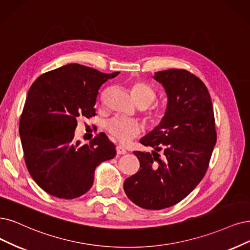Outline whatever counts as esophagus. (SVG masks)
<instances>
[{"instance_id": "34e87169", "label": "esophagus", "mask_w": 250, "mask_h": 250, "mask_svg": "<svg viewBox=\"0 0 250 250\" xmlns=\"http://www.w3.org/2000/svg\"><path fill=\"white\" fill-rule=\"evenodd\" d=\"M116 153L117 154H125L126 150L124 148L122 145H117L116 146Z\"/></svg>"}]
</instances>
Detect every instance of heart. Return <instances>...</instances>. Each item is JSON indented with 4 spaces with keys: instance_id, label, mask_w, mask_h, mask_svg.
<instances>
[{
    "instance_id": "obj_1",
    "label": "heart",
    "mask_w": 250,
    "mask_h": 250,
    "mask_svg": "<svg viewBox=\"0 0 250 250\" xmlns=\"http://www.w3.org/2000/svg\"><path fill=\"white\" fill-rule=\"evenodd\" d=\"M132 95L139 106L148 107L156 99L154 89L145 82H135L132 86ZM168 107L165 104H158L147 111V119L153 125L162 123L167 115ZM107 132L122 143H126L139 135L143 126L138 120L128 119L120 116H114L109 119L105 125Z\"/></svg>"
}]
</instances>
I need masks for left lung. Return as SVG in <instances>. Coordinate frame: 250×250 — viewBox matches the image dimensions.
Returning <instances> with one entry per match:
<instances>
[{"label":"left lung","mask_w":250,"mask_h":250,"mask_svg":"<svg viewBox=\"0 0 250 250\" xmlns=\"http://www.w3.org/2000/svg\"><path fill=\"white\" fill-rule=\"evenodd\" d=\"M153 78L167 92L168 112L140 140L153 151H134L140 168L124 188L137 206L161 210L183 200L205 176L217 135L211 97L200 78L184 69L156 72Z\"/></svg>","instance_id":"8db88e82"}]
</instances>
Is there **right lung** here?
<instances>
[{"instance_id": "obj_1", "label": "right lung", "mask_w": 250, "mask_h": 250, "mask_svg": "<svg viewBox=\"0 0 250 250\" xmlns=\"http://www.w3.org/2000/svg\"><path fill=\"white\" fill-rule=\"evenodd\" d=\"M118 74L69 63L42 74L32 84L20 135L26 168L49 195L67 200L84 195L97 166L115 156V145L106 136L97 135L84 145L73 139L78 118L96 115L101 85Z\"/></svg>"}]
</instances>
